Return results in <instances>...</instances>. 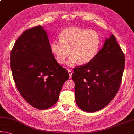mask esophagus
I'll return each instance as SVG.
<instances>
[{
  "label": "esophagus",
  "instance_id": "obj_1",
  "mask_svg": "<svg viewBox=\"0 0 134 134\" xmlns=\"http://www.w3.org/2000/svg\"><path fill=\"white\" fill-rule=\"evenodd\" d=\"M68 73H69V74L70 77L71 78L72 77V73H73V71L70 70H68Z\"/></svg>",
  "mask_w": 134,
  "mask_h": 134
}]
</instances>
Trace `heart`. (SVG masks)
Segmentation results:
<instances>
[{"label":"heart","instance_id":"heart-1","mask_svg":"<svg viewBox=\"0 0 134 134\" xmlns=\"http://www.w3.org/2000/svg\"><path fill=\"white\" fill-rule=\"evenodd\" d=\"M59 40H54L50 44L51 52L57 62L63 64L69 57L70 50L72 56L68 65L73 66L90 63L97 55L99 46V37L92 30L70 27L59 33Z\"/></svg>","mask_w":134,"mask_h":134}]
</instances>
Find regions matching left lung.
<instances>
[{
	"label": "left lung",
	"instance_id": "left-lung-1",
	"mask_svg": "<svg viewBox=\"0 0 134 134\" xmlns=\"http://www.w3.org/2000/svg\"><path fill=\"white\" fill-rule=\"evenodd\" d=\"M124 67V54L112 35L92 61L73 69L78 107L92 113L109 104L119 90Z\"/></svg>",
	"mask_w": 134,
	"mask_h": 134
}]
</instances>
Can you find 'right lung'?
I'll return each instance as SVG.
<instances>
[{
    "label": "right lung",
    "instance_id": "right-lung-1",
    "mask_svg": "<svg viewBox=\"0 0 134 134\" xmlns=\"http://www.w3.org/2000/svg\"><path fill=\"white\" fill-rule=\"evenodd\" d=\"M10 68L21 96L40 110L57 103L69 78L52 54L47 33L40 25L26 30L16 40L10 52Z\"/></svg>",
    "mask_w": 134,
    "mask_h": 134
}]
</instances>
